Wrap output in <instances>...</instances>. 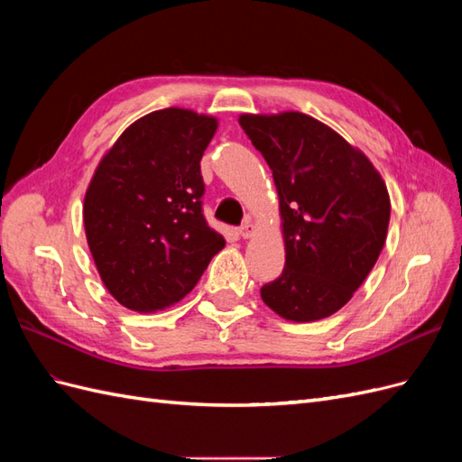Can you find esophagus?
Segmentation results:
<instances>
[{"label":"esophagus","mask_w":462,"mask_h":462,"mask_svg":"<svg viewBox=\"0 0 462 462\" xmlns=\"http://www.w3.org/2000/svg\"><path fill=\"white\" fill-rule=\"evenodd\" d=\"M254 226H253V221H245L243 223V226L239 227V233H241V236H243V239H250V236H253L254 235Z\"/></svg>","instance_id":"1"}]
</instances>
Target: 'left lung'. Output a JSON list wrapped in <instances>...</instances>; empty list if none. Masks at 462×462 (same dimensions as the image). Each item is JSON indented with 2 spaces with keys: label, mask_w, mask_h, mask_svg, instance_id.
Instances as JSON below:
<instances>
[{
  "label": "left lung",
  "mask_w": 462,
  "mask_h": 462,
  "mask_svg": "<svg viewBox=\"0 0 462 462\" xmlns=\"http://www.w3.org/2000/svg\"><path fill=\"white\" fill-rule=\"evenodd\" d=\"M239 123L270 165L283 221L285 268L260 289L262 300L291 321L328 318L353 299L385 245L383 179L310 116L245 114Z\"/></svg>",
  "instance_id": "left-lung-1"
}]
</instances>
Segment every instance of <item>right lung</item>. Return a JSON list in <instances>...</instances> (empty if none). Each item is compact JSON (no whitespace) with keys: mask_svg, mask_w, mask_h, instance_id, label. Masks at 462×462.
I'll use <instances>...</instances> for the list:
<instances>
[{"mask_svg":"<svg viewBox=\"0 0 462 462\" xmlns=\"http://www.w3.org/2000/svg\"><path fill=\"white\" fill-rule=\"evenodd\" d=\"M217 119L167 107L134 121L96 167L82 217L117 302L156 312L199 283L226 239L202 214L200 160Z\"/></svg>","mask_w":462,"mask_h":462,"instance_id":"add662e5","label":"right lung"}]
</instances>
